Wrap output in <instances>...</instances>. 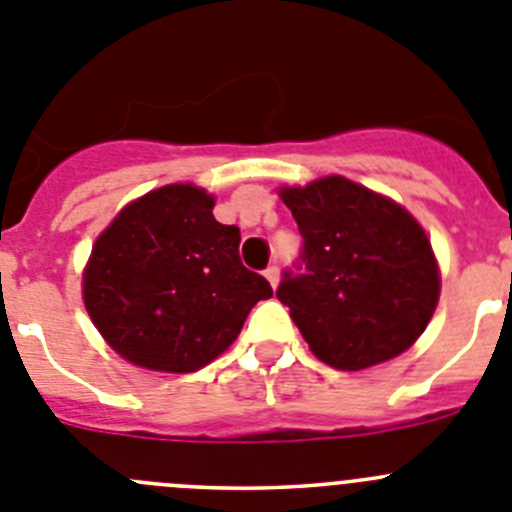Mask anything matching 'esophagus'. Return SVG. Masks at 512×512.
<instances>
[{
  "instance_id": "1",
  "label": "esophagus",
  "mask_w": 512,
  "mask_h": 512,
  "mask_svg": "<svg viewBox=\"0 0 512 512\" xmlns=\"http://www.w3.org/2000/svg\"><path fill=\"white\" fill-rule=\"evenodd\" d=\"M265 278H267V283L273 285V288H278V283H280V273H278V267H267L265 270Z\"/></svg>"
}]
</instances>
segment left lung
Wrapping results in <instances>:
<instances>
[{"label":"left lung","instance_id":"1","mask_svg":"<svg viewBox=\"0 0 512 512\" xmlns=\"http://www.w3.org/2000/svg\"><path fill=\"white\" fill-rule=\"evenodd\" d=\"M306 273L278 288L313 357L334 370L382 365L416 344L441 296L426 229L398 201L344 176L280 186Z\"/></svg>","mask_w":512,"mask_h":512}]
</instances>
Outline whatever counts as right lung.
Instances as JSON below:
<instances>
[{
  "label": "right lung",
  "mask_w": 512,
  "mask_h": 512,
  "mask_svg": "<svg viewBox=\"0 0 512 512\" xmlns=\"http://www.w3.org/2000/svg\"><path fill=\"white\" fill-rule=\"evenodd\" d=\"M214 193L168 183L130 201L91 247L84 306L130 365L196 372L227 352L257 301L273 296L239 260V229L214 219Z\"/></svg>",
  "instance_id": "right-lung-1"
}]
</instances>
